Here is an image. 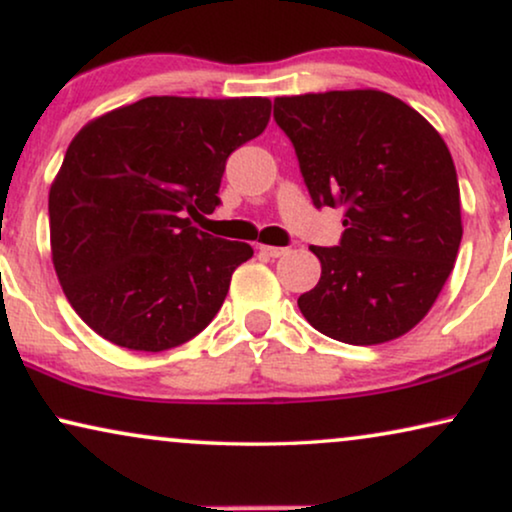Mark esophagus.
<instances>
[{"mask_svg": "<svg viewBox=\"0 0 512 512\" xmlns=\"http://www.w3.org/2000/svg\"><path fill=\"white\" fill-rule=\"evenodd\" d=\"M261 254H265V256H270V258H279V256H284L286 251L289 249H284V247H270V244H261Z\"/></svg>", "mask_w": 512, "mask_h": 512, "instance_id": "esophagus-1", "label": "esophagus"}]
</instances>
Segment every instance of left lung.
<instances>
[{
    "mask_svg": "<svg viewBox=\"0 0 512 512\" xmlns=\"http://www.w3.org/2000/svg\"><path fill=\"white\" fill-rule=\"evenodd\" d=\"M317 207L347 209L340 247H310L319 284L303 317L347 345L412 331L436 303L461 244L459 181L426 118L382 90H328L275 100Z\"/></svg>",
    "mask_w": 512,
    "mask_h": 512,
    "instance_id": "8db88e82",
    "label": "left lung"
}]
</instances>
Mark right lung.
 <instances>
[{"instance_id":"1","label":"right lung","mask_w":512,"mask_h":512,"mask_svg":"<svg viewBox=\"0 0 512 512\" xmlns=\"http://www.w3.org/2000/svg\"><path fill=\"white\" fill-rule=\"evenodd\" d=\"M268 97H144L76 132L51 191V256L74 312L135 352L184 345L221 310L247 242L202 233L226 160L270 121Z\"/></svg>"}]
</instances>
